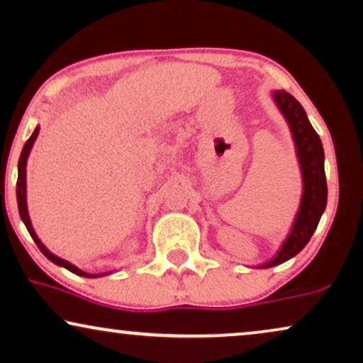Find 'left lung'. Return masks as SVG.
<instances>
[{
	"label": "left lung",
	"mask_w": 363,
	"mask_h": 363,
	"mask_svg": "<svg viewBox=\"0 0 363 363\" xmlns=\"http://www.w3.org/2000/svg\"><path fill=\"white\" fill-rule=\"evenodd\" d=\"M272 99H274L277 108H279V112L291 128V135L292 140H294L297 160H299L301 168L302 196L289 235L286 236L284 242L277 250L274 257L256 266L259 269L282 264V262L289 261L297 252L304 250L311 236L314 235L327 205L324 148H322L319 135H317L314 127L311 125L304 107L289 92L274 91Z\"/></svg>",
	"instance_id": "8db88e82"
}]
</instances>
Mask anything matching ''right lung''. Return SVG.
I'll return each instance as SVG.
<instances>
[{
    "label": "right lung",
    "mask_w": 363,
    "mask_h": 363,
    "mask_svg": "<svg viewBox=\"0 0 363 363\" xmlns=\"http://www.w3.org/2000/svg\"><path fill=\"white\" fill-rule=\"evenodd\" d=\"M38 133H39V127L34 128L33 135L28 138V142L24 143L23 147V152H21V157H19V162H18V183H16V200H18V210H19V216H21V220L24 225H26L29 235H31V238L34 240V242H36L39 250H41V252L44 256L48 257L49 261L54 262V264L61 266V267H66L67 271L74 272V274L77 276H84V277H99V276H106V274H111V271L108 272H99V274H89V272L79 269L77 266L71 264V262L62 259V257H59L56 255H52L51 251L48 250L46 246L43 245L41 240H39L36 231H34V228L31 225V220H29V213H28V203H26V165H28V157L29 153H31V148L34 145V142H36L38 138Z\"/></svg>",
    "instance_id": "obj_1"
}]
</instances>
